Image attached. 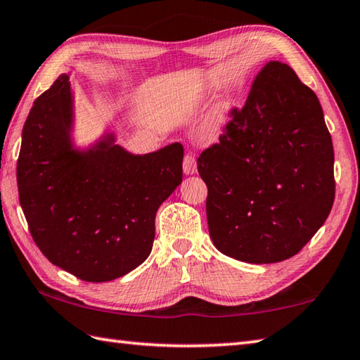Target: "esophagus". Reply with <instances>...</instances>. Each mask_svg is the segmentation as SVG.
Returning <instances> with one entry per match:
<instances>
[{
    "mask_svg": "<svg viewBox=\"0 0 360 360\" xmlns=\"http://www.w3.org/2000/svg\"><path fill=\"white\" fill-rule=\"evenodd\" d=\"M198 171V165H195L194 155H186L185 160H183V172L186 175H193Z\"/></svg>",
    "mask_w": 360,
    "mask_h": 360,
    "instance_id": "esophagus-1",
    "label": "esophagus"
}]
</instances>
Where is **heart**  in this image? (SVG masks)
Wrapping results in <instances>:
<instances>
[{
  "instance_id": "b5f03b06",
  "label": "heart",
  "mask_w": 360,
  "mask_h": 360,
  "mask_svg": "<svg viewBox=\"0 0 360 360\" xmlns=\"http://www.w3.org/2000/svg\"><path fill=\"white\" fill-rule=\"evenodd\" d=\"M230 106H232L230 105V101H222V103H219L214 108L212 116H210V119L207 120L205 128H203V134H205L207 139L213 141L219 138L224 127L227 124Z\"/></svg>"
}]
</instances>
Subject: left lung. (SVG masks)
I'll return each instance as SVG.
<instances>
[{
  "label": "left lung",
  "instance_id": "left-lung-1",
  "mask_svg": "<svg viewBox=\"0 0 360 360\" xmlns=\"http://www.w3.org/2000/svg\"><path fill=\"white\" fill-rule=\"evenodd\" d=\"M218 144L200 153L208 232L224 255L277 263L296 255L335 198L334 147L315 92L271 60Z\"/></svg>",
  "mask_w": 360,
  "mask_h": 360
}]
</instances>
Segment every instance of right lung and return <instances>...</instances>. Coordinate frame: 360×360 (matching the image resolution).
Here are the masks:
<instances>
[{
    "label": "right lung",
    "mask_w": 360,
    "mask_h": 360,
    "mask_svg": "<svg viewBox=\"0 0 360 360\" xmlns=\"http://www.w3.org/2000/svg\"><path fill=\"white\" fill-rule=\"evenodd\" d=\"M73 94L63 73L31 108L17 161L20 205L53 264L86 282L130 273L153 246L155 216L183 177L179 142L133 155L105 133L79 150Z\"/></svg>",
    "instance_id": "right-lung-1"
}]
</instances>
